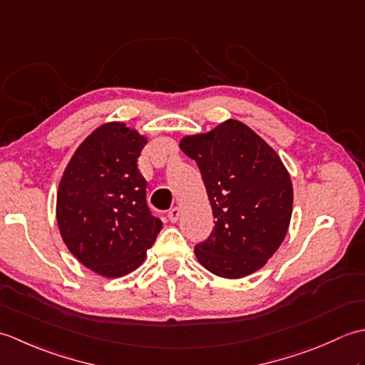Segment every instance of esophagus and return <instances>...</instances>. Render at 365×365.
Listing matches in <instances>:
<instances>
[{"mask_svg":"<svg viewBox=\"0 0 365 365\" xmlns=\"http://www.w3.org/2000/svg\"><path fill=\"white\" fill-rule=\"evenodd\" d=\"M180 215H182V210L178 207H174L170 208V210L168 212V218L170 222H177L178 220H180Z\"/></svg>","mask_w":365,"mask_h":365,"instance_id":"34e87169","label":"esophagus"}]
</instances>
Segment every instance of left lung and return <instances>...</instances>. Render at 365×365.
Returning a JSON list of instances; mask_svg holds the SVG:
<instances>
[{
    "label": "left lung",
    "instance_id": "8db88e82",
    "mask_svg": "<svg viewBox=\"0 0 365 365\" xmlns=\"http://www.w3.org/2000/svg\"><path fill=\"white\" fill-rule=\"evenodd\" d=\"M180 149L196 161L215 216L212 234L195 247L200 265L227 279L260 269L292 218L293 188L281 158L238 120L183 138Z\"/></svg>",
    "mask_w": 365,
    "mask_h": 365
}]
</instances>
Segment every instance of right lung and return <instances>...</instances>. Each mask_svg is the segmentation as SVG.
I'll return each mask as SVG.
<instances>
[{"instance_id": "right-lung-1", "label": "right lung", "mask_w": 365, "mask_h": 365, "mask_svg": "<svg viewBox=\"0 0 365 365\" xmlns=\"http://www.w3.org/2000/svg\"><path fill=\"white\" fill-rule=\"evenodd\" d=\"M145 143L125 123H105L84 139L61 178V235L84 267L105 277L141 265L163 227L149 210L147 185L136 166Z\"/></svg>"}]
</instances>
